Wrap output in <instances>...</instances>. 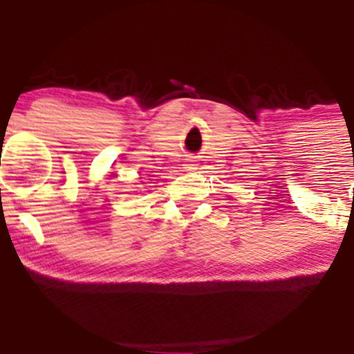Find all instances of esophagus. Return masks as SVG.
<instances>
[{"label": "esophagus", "instance_id": "1", "mask_svg": "<svg viewBox=\"0 0 354 354\" xmlns=\"http://www.w3.org/2000/svg\"><path fill=\"white\" fill-rule=\"evenodd\" d=\"M186 167H187V168H193V165H186Z\"/></svg>", "mask_w": 354, "mask_h": 354}]
</instances>
